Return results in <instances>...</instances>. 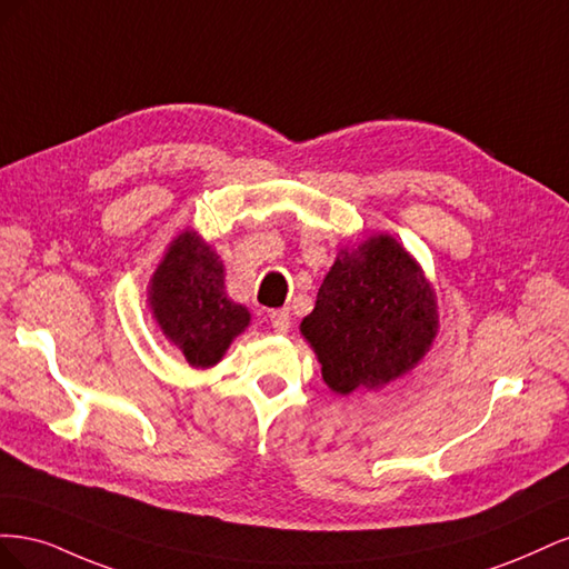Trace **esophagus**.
I'll use <instances>...</instances> for the list:
<instances>
[{
  "label": "esophagus",
  "mask_w": 569,
  "mask_h": 569,
  "mask_svg": "<svg viewBox=\"0 0 569 569\" xmlns=\"http://www.w3.org/2000/svg\"><path fill=\"white\" fill-rule=\"evenodd\" d=\"M270 325H272V330L278 332V335H287L289 332V325H291V318H289L287 308H280V311H272L270 313Z\"/></svg>",
  "instance_id": "obj_1"
}]
</instances>
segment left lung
Returning a JSON list of instances; mask_svg holds the SVG:
<instances>
[{
    "instance_id": "left-lung-1",
    "label": "left lung",
    "mask_w": 569,
    "mask_h": 569,
    "mask_svg": "<svg viewBox=\"0 0 569 569\" xmlns=\"http://www.w3.org/2000/svg\"><path fill=\"white\" fill-rule=\"evenodd\" d=\"M325 385L377 391L416 368L439 335L437 291L399 239L380 232L339 249L301 325Z\"/></svg>"
}]
</instances>
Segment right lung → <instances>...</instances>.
Returning <instances> with one entry per match:
<instances>
[{
  "mask_svg": "<svg viewBox=\"0 0 569 569\" xmlns=\"http://www.w3.org/2000/svg\"><path fill=\"white\" fill-rule=\"evenodd\" d=\"M147 306L161 335L194 370L218 366L251 325L249 308L228 297L218 251L192 228L170 239L149 278Z\"/></svg>",
  "mask_w": 569,
  "mask_h": 569,
  "instance_id": "right-lung-1",
  "label": "right lung"
}]
</instances>
